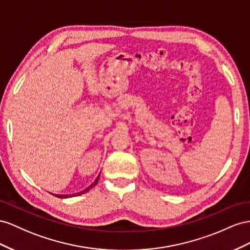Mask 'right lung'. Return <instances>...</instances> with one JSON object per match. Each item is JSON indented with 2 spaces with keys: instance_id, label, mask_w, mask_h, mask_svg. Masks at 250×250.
Instances as JSON below:
<instances>
[{
  "instance_id": "right-lung-1",
  "label": "right lung",
  "mask_w": 250,
  "mask_h": 250,
  "mask_svg": "<svg viewBox=\"0 0 250 250\" xmlns=\"http://www.w3.org/2000/svg\"><path fill=\"white\" fill-rule=\"evenodd\" d=\"M98 179H99V175L97 176V178L95 179V181L92 183L89 188H87L85 189H83V190H82V191H80V192H76V194H73V195H55V197H58V198H70V197H75V196H80V195H83V194H84V192H87V191H89L93 187H95V185L97 184V182H98ZM52 195H54V194H52Z\"/></svg>"
}]
</instances>
